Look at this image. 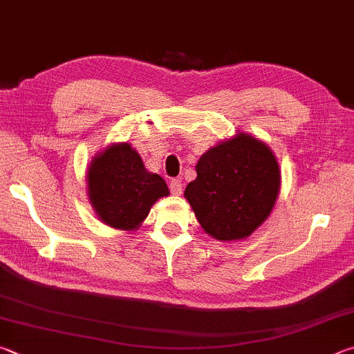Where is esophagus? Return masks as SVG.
<instances>
[{"label":"esophagus","instance_id":"obj_1","mask_svg":"<svg viewBox=\"0 0 354 354\" xmlns=\"http://www.w3.org/2000/svg\"><path fill=\"white\" fill-rule=\"evenodd\" d=\"M170 192L173 195H181L183 192V183L181 179H171L170 183Z\"/></svg>","mask_w":354,"mask_h":354}]
</instances>
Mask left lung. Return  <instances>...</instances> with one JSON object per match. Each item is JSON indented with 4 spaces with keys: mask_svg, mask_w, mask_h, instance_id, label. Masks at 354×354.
<instances>
[{
    "mask_svg": "<svg viewBox=\"0 0 354 354\" xmlns=\"http://www.w3.org/2000/svg\"><path fill=\"white\" fill-rule=\"evenodd\" d=\"M184 196L203 230L217 241H242L270 215L281 187L278 160L267 143L237 133L209 148Z\"/></svg>",
    "mask_w": 354,
    "mask_h": 354,
    "instance_id": "1",
    "label": "left lung"
}]
</instances>
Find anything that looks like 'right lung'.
Returning a JSON list of instances; mask_svg holds the SVG:
<instances>
[{
	"label": "right lung",
	"instance_id": "obj_1",
	"mask_svg": "<svg viewBox=\"0 0 354 354\" xmlns=\"http://www.w3.org/2000/svg\"><path fill=\"white\" fill-rule=\"evenodd\" d=\"M87 194L103 223L134 231L156 201L170 194L167 183L149 173L129 143H113L92 159L87 170Z\"/></svg>",
	"mask_w": 354,
	"mask_h": 354
}]
</instances>
